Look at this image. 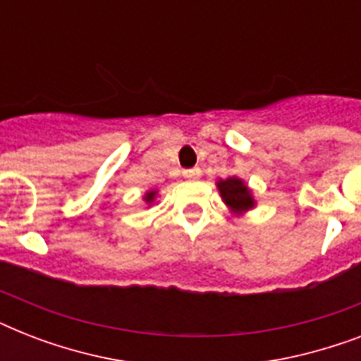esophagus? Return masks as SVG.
<instances>
[{"instance_id": "obj_1", "label": "esophagus", "mask_w": 361, "mask_h": 361, "mask_svg": "<svg viewBox=\"0 0 361 361\" xmlns=\"http://www.w3.org/2000/svg\"><path fill=\"white\" fill-rule=\"evenodd\" d=\"M200 174H202V170L200 169L183 170V178H187V180H197V178H200Z\"/></svg>"}]
</instances>
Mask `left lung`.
<instances>
[{"label": "left lung", "mask_w": 361, "mask_h": 361, "mask_svg": "<svg viewBox=\"0 0 361 361\" xmlns=\"http://www.w3.org/2000/svg\"><path fill=\"white\" fill-rule=\"evenodd\" d=\"M217 189L223 198V202L228 206L234 215H243L249 209L257 206V200L252 197V191L249 189L245 181L238 178V176H231L226 180L217 181Z\"/></svg>", "instance_id": "left-lung-1"}]
</instances>
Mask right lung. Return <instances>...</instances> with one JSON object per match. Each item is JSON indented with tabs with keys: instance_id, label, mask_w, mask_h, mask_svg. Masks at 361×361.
I'll list each match as a JSON object with an SVG mask.
<instances>
[{
	"instance_id": "obj_1",
	"label": "right lung",
	"mask_w": 361,
	"mask_h": 361,
	"mask_svg": "<svg viewBox=\"0 0 361 361\" xmlns=\"http://www.w3.org/2000/svg\"><path fill=\"white\" fill-rule=\"evenodd\" d=\"M155 197H157V191L155 189H149V191L144 192V197H142V200L147 204V206H152L153 202H155Z\"/></svg>"
}]
</instances>
